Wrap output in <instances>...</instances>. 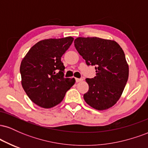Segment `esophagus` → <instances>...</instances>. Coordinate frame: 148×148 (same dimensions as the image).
Here are the masks:
<instances>
[{"label":"esophagus","instance_id":"1","mask_svg":"<svg viewBox=\"0 0 148 148\" xmlns=\"http://www.w3.org/2000/svg\"><path fill=\"white\" fill-rule=\"evenodd\" d=\"M83 79H78V78H76V83H79V82H81V81H82Z\"/></svg>","mask_w":148,"mask_h":148}]
</instances>
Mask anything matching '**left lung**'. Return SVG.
<instances>
[{
  "label": "left lung",
  "mask_w": 148,
  "mask_h": 148,
  "mask_svg": "<svg viewBox=\"0 0 148 148\" xmlns=\"http://www.w3.org/2000/svg\"><path fill=\"white\" fill-rule=\"evenodd\" d=\"M77 51L88 65H95L96 76L86 79L89 90L84 98L93 108L103 111L115 105L121 97L129 77L125 53L116 42L99 37H77Z\"/></svg>",
  "instance_id": "1"
}]
</instances>
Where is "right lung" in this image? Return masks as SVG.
I'll return each instance as SVG.
<instances>
[{"label": "right lung", "mask_w": 148, "mask_h": 148, "mask_svg": "<svg viewBox=\"0 0 148 148\" xmlns=\"http://www.w3.org/2000/svg\"><path fill=\"white\" fill-rule=\"evenodd\" d=\"M74 38L41 40L32 47L21 61V85L30 100L37 106L49 108L60 103L75 84L74 78L64 77L61 57Z\"/></svg>", "instance_id": "right-lung-1"}]
</instances>
